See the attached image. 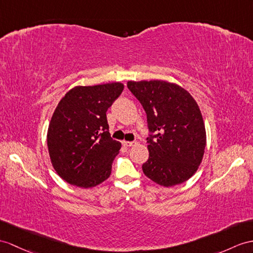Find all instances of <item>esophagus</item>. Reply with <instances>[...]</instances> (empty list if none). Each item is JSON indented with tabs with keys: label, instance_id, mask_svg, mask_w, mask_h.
Masks as SVG:
<instances>
[{
	"label": "esophagus",
	"instance_id": "obj_1",
	"mask_svg": "<svg viewBox=\"0 0 253 253\" xmlns=\"http://www.w3.org/2000/svg\"><path fill=\"white\" fill-rule=\"evenodd\" d=\"M122 144L125 145L126 147H131V146H133V145L135 144V141H126V140H123Z\"/></svg>",
	"mask_w": 253,
	"mask_h": 253
}]
</instances>
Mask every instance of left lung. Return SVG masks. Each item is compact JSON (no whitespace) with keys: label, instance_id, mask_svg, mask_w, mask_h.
I'll return each mask as SVG.
<instances>
[{"label":"left lung","instance_id":"1","mask_svg":"<svg viewBox=\"0 0 253 253\" xmlns=\"http://www.w3.org/2000/svg\"><path fill=\"white\" fill-rule=\"evenodd\" d=\"M147 115L149 159L144 174L171 187L192 177L204 156L206 131L198 103L180 85L164 80L127 82Z\"/></svg>","mask_w":253,"mask_h":253}]
</instances>
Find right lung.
<instances>
[{"mask_svg": "<svg viewBox=\"0 0 253 253\" xmlns=\"http://www.w3.org/2000/svg\"><path fill=\"white\" fill-rule=\"evenodd\" d=\"M123 88L121 83L77 85L59 102L47 146L54 170L66 182L87 189L110 176L121 144L110 137L106 112Z\"/></svg>", "mask_w": 253, "mask_h": 253, "instance_id": "obj_1", "label": "right lung"}]
</instances>
